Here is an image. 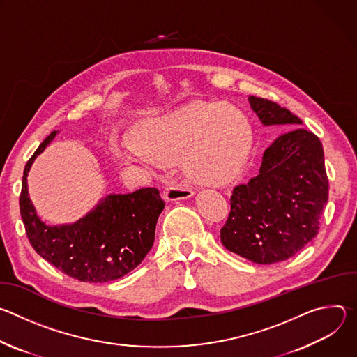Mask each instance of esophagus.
I'll list each match as a JSON object with an SVG mask.
<instances>
[{"label":"esophagus","mask_w":357,"mask_h":357,"mask_svg":"<svg viewBox=\"0 0 357 357\" xmlns=\"http://www.w3.org/2000/svg\"><path fill=\"white\" fill-rule=\"evenodd\" d=\"M190 196H193V190L183 185L174 183L167 186L164 190V197L167 200H182V199H189Z\"/></svg>","instance_id":"34e87169"}]
</instances>
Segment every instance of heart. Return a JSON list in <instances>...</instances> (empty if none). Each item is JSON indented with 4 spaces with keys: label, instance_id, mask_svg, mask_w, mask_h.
Instances as JSON below:
<instances>
[{
    "label": "heart",
    "instance_id": "b5f03b06",
    "mask_svg": "<svg viewBox=\"0 0 357 357\" xmlns=\"http://www.w3.org/2000/svg\"><path fill=\"white\" fill-rule=\"evenodd\" d=\"M141 155L167 161L181 154L185 174L197 183H223L243 167L248 152V123L227 105H186L146 124L134 138ZM117 158L132 164L139 155L120 151Z\"/></svg>",
    "mask_w": 357,
    "mask_h": 357
}]
</instances>
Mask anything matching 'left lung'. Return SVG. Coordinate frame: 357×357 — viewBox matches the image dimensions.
I'll return each instance as SVG.
<instances>
[{"instance_id":"1","label":"left lung","mask_w":357,"mask_h":357,"mask_svg":"<svg viewBox=\"0 0 357 357\" xmlns=\"http://www.w3.org/2000/svg\"><path fill=\"white\" fill-rule=\"evenodd\" d=\"M248 101L264 126L302 124L271 100L250 96ZM328 192L319 138L303 128L285 132L264 151L259 174L233 189L220 240L252 263L285 261L318 234Z\"/></svg>"}]
</instances>
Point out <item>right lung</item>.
Returning <instances> with one entry per match:
<instances>
[{
	"label": "right lung",
	"mask_w": 357,
	"mask_h": 357,
	"mask_svg": "<svg viewBox=\"0 0 357 357\" xmlns=\"http://www.w3.org/2000/svg\"><path fill=\"white\" fill-rule=\"evenodd\" d=\"M58 131L50 132L25 165L20 211L31 245L47 263L84 282H109L132 271L154 244L165 202L157 188L109 195L73 225L47 226L28 195L29 168Z\"/></svg>",
	"instance_id": "right-lung-1"
}]
</instances>
